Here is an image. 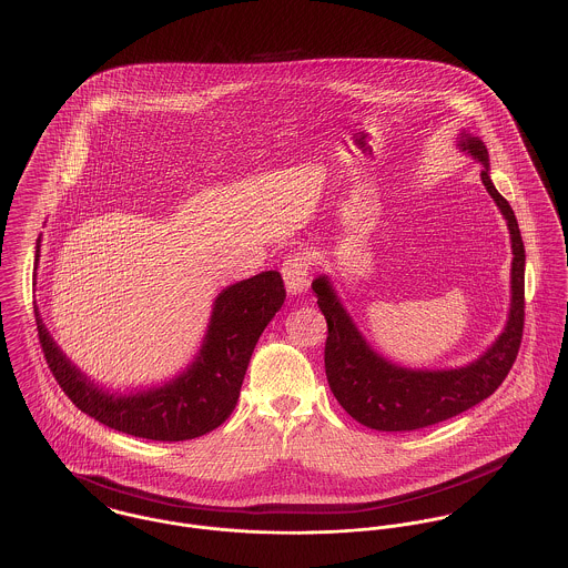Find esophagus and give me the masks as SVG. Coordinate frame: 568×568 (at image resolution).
Returning a JSON list of instances; mask_svg holds the SVG:
<instances>
[{
    "mask_svg": "<svg viewBox=\"0 0 568 568\" xmlns=\"http://www.w3.org/2000/svg\"><path fill=\"white\" fill-rule=\"evenodd\" d=\"M281 274H283L285 287L292 294H303L306 292L308 278H311V260L306 257L305 253H292L281 265Z\"/></svg>",
    "mask_w": 568,
    "mask_h": 568,
    "instance_id": "obj_1",
    "label": "esophagus"
}]
</instances>
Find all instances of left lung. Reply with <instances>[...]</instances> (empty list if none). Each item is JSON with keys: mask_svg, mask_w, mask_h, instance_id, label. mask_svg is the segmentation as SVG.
<instances>
[{"mask_svg": "<svg viewBox=\"0 0 568 568\" xmlns=\"http://www.w3.org/2000/svg\"><path fill=\"white\" fill-rule=\"evenodd\" d=\"M456 146L480 162L481 183L508 224L513 248L506 326L480 356L467 365L445 369L399 365L365 339L337 296L328 274H320L311 283L317 294V306L328 324L324 365L331 392L352 419L372 430H419L480 404L504 383L521 346L525 248L519 222L508 201L493 185L488 151L480 138L463 130L456 138Z\"/></svg>", "mask_w": 568, "mask_h": 568, "instance_id": "8db88e82", "label": "left lung"}]
</instances>
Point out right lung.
<instances>
[{
    "mask_svg": "<svg viewBox=\"0 0 568 568\" xmlns=\"http://www.w3.org/2000/svg\"><path fill=\"white\" fill-rule=\"evenodd\" d=\"M41 260V235L34 263ZM285 303L276 270L224 287L212 305L207 331L194 358L162 385L112 392L87 376L49 335L34 303L39 339L47 363L71 402L103 426L149 440H187L219 428L233 413L240 389L262 337Z\"/></svg>",
    "mask_w": 568,
    "mask_h": 568,
    "instance_id": "right-lung-1",
    "label": "right lung"
}]
</instances>
